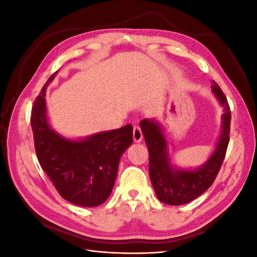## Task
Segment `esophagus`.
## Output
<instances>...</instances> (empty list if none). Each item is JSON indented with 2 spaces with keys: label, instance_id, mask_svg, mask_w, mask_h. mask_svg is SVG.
Returning <instances> with one entry per match:
<instances>
[{
  "label": "esophagus",
  "instance_id": "1",
  "mask_svg": "<svg viewBox=\"0 0 257 257\" xmlns=\"http://www.w3.org/2000/svg\"><path fill=\"white\" fill-rule=\"evenodd\" d=\"M133 138L135 143H141L143 141V132L138 125H135L133 128Z\"/></svg>",
  "mask_w": 257,
  "mask_h": 257
}]
</instances>
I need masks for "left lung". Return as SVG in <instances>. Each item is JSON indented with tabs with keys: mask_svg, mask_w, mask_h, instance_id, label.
<instances>
[{
	"mask_svg": "<svg viewBox=\"0 0 257 257\" xmlns=\"http://www.w3.org/2000/svg\"><path fill=\"white\" fill-rule=\"evenodd\" d=\"M211 89L223 108L222 127L213 152L195 169L178 168L172 164L168 142L159 121L144 119L141 127L149 151V175L160 201L167 205L188 204L206 192L219 173L229 143L230 109L221 88L212 81Z\"/></svg>",
	"mask_w": 257,
	"mask_h": 257,
	"instance_id": "8db88e82",
	"label": "left lung"
}]
</instances>
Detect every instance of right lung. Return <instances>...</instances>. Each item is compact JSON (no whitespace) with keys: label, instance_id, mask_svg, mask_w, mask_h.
<instances>
[{"label":"right lung","instance_id":"obj_1","mask_svg":"<svg viewBox=\"0 0 257 257\" xmlns=\"http://www.w3.org/2000/svg\"><path fill=\"white\" fill-rule=\"evenodd\" d=\"M57 74L45 83L32 108L31 126L37 159L62 197L77 206L96 207L110 195L120 159L133 143V127L126 124L81 139L58 134L49 124L45 98Z\"/></svg>","mask_w":257,"mask_h":257}]
</instances>
